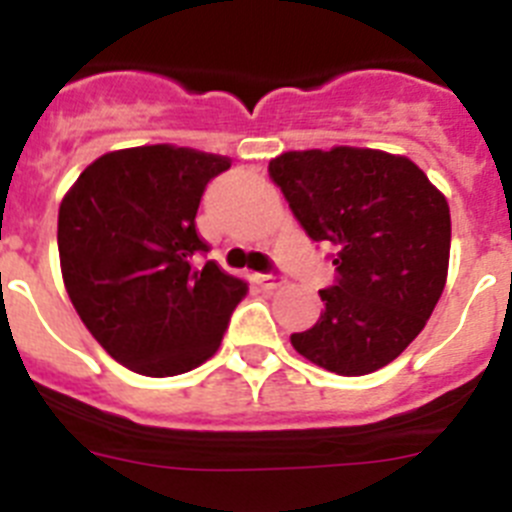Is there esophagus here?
I'll return each mask as SVG.
<instances>
[{"instance_id": "esophagus-1", "label": "esophagus", "mask_w": 512, "mask_h": 512, "mask_svg": "<svg viewBox=\"0 0 512 512\" xmlns=\"http://www.w3.org/2000/svg\"><path fill=\"white\" fill-rule=\"evenodd\" d=\"M253 279H256L261 289H279L284 284V279L277 277V274H256Z\"/></svg>"}]
</instances>
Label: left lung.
Returning a JSON list of instances; mask_svg holds the SVG:
<instances>
[{
  "label": "left lung",
  "mask_w": 512,
  "mask_h": 512,
  "mask_svg": "<svg viewBox=\"0 0 512 512\" xmlns=\"http://www.w3.org/2000/svg\"><path fill=\"white\" fill-rule=\"evenodd\" d=\"M269 174L312 241L336 248L318 323L289 341L341 377L377 372L415 341L446 287L449 202L408 156L374 148L287 151Z\"/></svg>",
  "instance_id": "left-lung-1"
}]
</instances>
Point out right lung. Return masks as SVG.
<instances>
[{
	"label": "right lung",
	"instance_id": "right-lung-1",
	"mask_svg": "<svg viewBox=\"0 0 512 512\" xmlns=\"http://www.w3.org/2000/svg\"><path fill=\"white\" fill-rule=\"evenodd\" d=\"M230 158L194 148L110 151L81 171L58 207V256L71 305L130 372L174 377L220 348L248 284L215 261L194 225L202 192Z\"/></svg>",
	"mask_w": 512,
	"mask_h": 512
}]
</instances>
